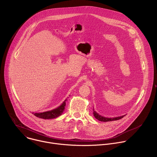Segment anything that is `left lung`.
<instances>
[{"instance_id":"8db88e82","label":"left lung","mask_w":157,"mask_h":157,"mask_svg":"<svg viewBox=\"0 0 157 157\" xmlns=\"http://www.w3.org/2000/svg\"><path fill=\"white\" fill-rule=\"evenodd\" d=\"M93 114H94V116L95 117L96 119H97L99 121H102V122H109V121H117V120H119V119L123 118L125 116H125H120V117H113V118L105 117H103V116L99 115L98 113H97L94 110V109H93Z\"/></svg>"}]
</instances>
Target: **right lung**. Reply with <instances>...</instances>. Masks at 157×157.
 I'll list each match as a JSON object with an SVG mask.
<instances>
[{
  "mask_svg": "<svg viewBox=\"0 0 157 157\" xmlns=\"http://www.w3.org/2000/svg\"><path fill=\"white\" fill-rule=\"evenodd\" d=\"M67 99H66L59 107L57 108L47 111V112H44V113H33L34 116H35L37 117L43 119H54L56 118L59 116H61L63 111L65 109L66 106V101Z\"/></svg>",
  "mask_w": 157,
  "mask_h": 157,
  "instance_id": "obj_1",
  "label": "right lung"
}]
</instances>
